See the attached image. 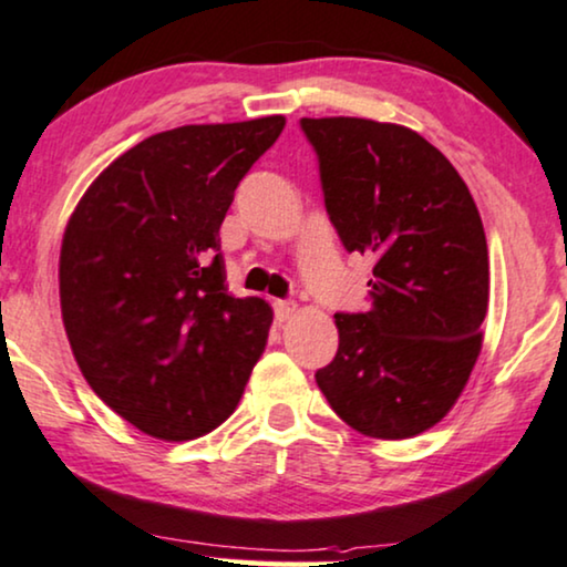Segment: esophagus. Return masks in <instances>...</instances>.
<instances>
[{"instance_id":"1","label":"esophagus","mask_w":567,"mask_h":567,"mask_svg":"<svg viewBox=\"0 0 567 567\" xmlns=\"http://www.w3.org/2000/svg\"><path fill=\"white\" fill-rule=\"evenodd\" d=\"M275 313H277L279 321H288L298 313V303H296V300H277Z\"/></svg>"}]
</instances>
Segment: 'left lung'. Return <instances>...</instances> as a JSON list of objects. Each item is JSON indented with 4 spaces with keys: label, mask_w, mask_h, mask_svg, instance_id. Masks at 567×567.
Instances as JSON below:
<instances>
[{
    "label": "left lung",
    "mask_w": 567,
    "mask_h": 567,
    "mask_svg": "<svg viewBox=\"0 0 567 567\" xmlns=\"http://www.w3.org/2000/svg\"><path fill=\"white\" fill-rule=\"evenodd\" d=\"M342 246L377 259L367 313H334L317 371L363 436L408 440L453 411L484 342L489 250L468 185L424 135L363 117H303Z\"/></svg>",
    "instance_id": "1"
}]
</instances>
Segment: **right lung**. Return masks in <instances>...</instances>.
Listing matches in <instances>:
<instances>
[{"label": "right lung", "instance_id": "add662e5", "mask_svg": "<svg viewBox=\"0 0 567 567\" xmlns=\"http://www.w3.org/2000/svg\"><path fill=\"white\" fill-rule=\"evenodd\" d=\"M282 114L183 125L141 141L85 188L60 250V306L91 390L164 442L209 434L238 408L271 308L225 285L219 227Z\"/></svg>", "mask_w": 567, "mask_h": 567}]
</instances>
